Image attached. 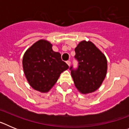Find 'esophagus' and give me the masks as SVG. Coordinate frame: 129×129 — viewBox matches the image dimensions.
Masks as SVG:
<instances>
[{"mask_svg":"<svg viewBox=\"0 0 129 129\" xmlns=\"http://www.w3.org/2000/svg\"><path fill=\"white\" fill-rule=\"evenodd\" d=\"M66 62H67V64H68V66H70V64H71V62H70V61H67Z\"/></svg>","mask_w":129,"mask_h":129,"instance_id":"esophagus-1","label":"esophagus"}]
</instances>
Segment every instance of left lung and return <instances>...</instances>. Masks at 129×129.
Here are the masks:
<instances>
[{"label": "left lung", "instance_id": "8db88e82", "mask_svg": "<svg viewBox=\"0 0 129 129\" xmlns=\"http://www.w3.org/2000/svg\"><path fill=\"white\" fill-rule=\"evenodd\" d=\"M76 69L70 67L75 86L82 94L99 88L107 74V61L105 55L92 42L83 41L75 48Z\"/></svg>", "mask_w": 129, "mask_h": 129}]
</instances>
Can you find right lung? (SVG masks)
I'll list each match as a JSON object with an SVG mask.
<instances>
[{"label":"right lung","instance_id":"add662e5","mask_svg":"<svg viewBox=\"0 0 129 129\" xmlns=\"http://www.w3.org/2000/svg\"><path fill=\"white\" fill-rule=\"evenodd\" d=\"M24 72L30 86L36 90L47 92L60 74L69 67L61 55L52 50L47 41L39 40L25 52L22 60Z\"/></svg>","mask_w":129,"mask_h":129}]
</instances>
